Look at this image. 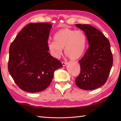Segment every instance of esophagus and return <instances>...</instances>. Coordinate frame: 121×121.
Returning <instances> with one entry per match:
<instances>
[{
	"instance_id": "obj_1",
	"label": "esophagus",
	"mask_w": 121,
	"mask_h": 121,
	"mask_svg": "<svg viewBox=\"0 0 121 121\" xmlns=\"http://www.w3.org/2000/svg\"><path fill=\"white\" fill-rule=\"evenodd\" d=\"M62 65H63V66H65L66 65H67V62H62Z\"/></svg>"
}]
</instances>
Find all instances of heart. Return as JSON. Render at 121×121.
<instances>
[{"instance_id":"heart-1","label":"heart","mask_w":121,"mask_h":121,"mask_svg":"<svg viewBox=\"0 0 121 121\" xmlns=\"http://www.w3.org/2000/svg\"><path fill=\"white\" fill-rule=\"evenodd\" d=\"M53 39L48 43V46L56 58L62 55L64 48L65 55L72 60L80 58L85 50L86 37L82 30L68 28L61 29L55 33Z\"/></svg>"}]
</instances>
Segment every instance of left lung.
I'll return each mask as SVG.
<instances>
[{
	"label": "left lung",
	"instance_id": "left-lung-1",
	"mask_svg": "<svg viewBox=\"0 0 121 121\" xmlns=\"http://www.w3.org/2000/svg\"><path fill=\"white\" fill-rule=\"evenodd\" d=\"M83 30L88 42L89 47L78 62L81 73L75 79L79 88L93 90L107 82L113 65L110 43L103 33L89 24H77Z\"/></svg>",
	"mask_w": 121,
	"mask_h": 121
}]
</instances>
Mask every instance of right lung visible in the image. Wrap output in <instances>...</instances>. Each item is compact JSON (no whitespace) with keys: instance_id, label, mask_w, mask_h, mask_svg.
<instances>
[{"instance_id":"obj_1","label":"right lung","mask_w":121,"mask_h":121,"mask_svg":"<svg viewBox=\"0 0 121 121\" xmlns=\"http://www.w3.org/2000/svg\"><path fill=\"white\" fill-rule=\"evenodd\" d=\"M51 27L48 23L27 24L10 46L9 72L23 91L32 93L43 91L50 84L54 72L63 66L48 52Z\"/></svg>"}]
</instances>
